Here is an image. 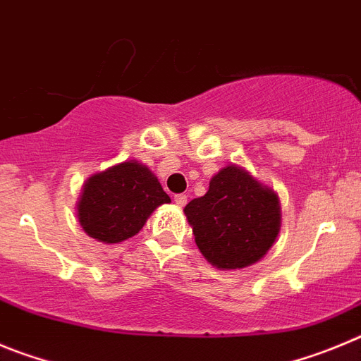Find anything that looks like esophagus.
Listing matches in <instances>:
<instances>
[{
    "mask_svg": "<svg viewBox=\"0 0 361 361\" xmlns=\"http://www.w3.org/2000/svg\"><path fill=\"white\" fill-rule=\"evenodd\" d=\"M174 203H176L178 207H185V204H187V196H185V194H176V196H174Z\"/></svg>",
    "mask_w": 361,
    "mask_h": 361,
    "instance_id": "obj_1",
    "label": "esophagus"
}]
</instances>
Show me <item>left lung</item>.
Returning a JSON list of instances; mask_svg holds the SVG:
<instances>
[{
    "mask_svg": "<svg viewBox=\"0 0 361 361\" xmlns=\"http://www.w3.org/2000/svg\"><path fill=\"white\" fill-rule=\"evenodd\" d=\"M196 245L214 266L237 269L257 262L275 243L281 207L275 192L239 167H225L209 192L185 207Z\"/></svg>",
    "mask_w": 361,
    "mask_h": 361,
    "instance_id": "left-lung-1",
    "label": "left lung"
}]
</instances>
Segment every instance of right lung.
I'll list each match as a JSON object with an SVG mask.
<instances>
[{
    "mask_svg": "<svg viewBox=\"0 0 361 361\" xmlns=\"http://www.w3.org/2000/svg\"><path fill=\"white\" fill-rule=\"evenodd\" d=\"M169 201L147 167L124 161L84 183L77 210L87 235L102 243H120L140 232L152 210Z\"/></svg>",
    "mask_w": 361,
    "mask_h": 361,
    "instance_id": "right-lung-1",
    "label": "right lung"
}]
</instances>
